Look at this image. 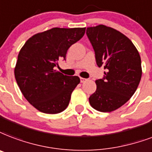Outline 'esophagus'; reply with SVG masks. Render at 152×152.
Here are the masks:
<instances>
[{
  "instance_id": "obj_1",
  "label": "esophagus",
  "mask_w": 152,
  "mask_h": 152,
  "mask_svg": "<svg viewBox=\"0 0 152 152\" xmlns=\"http://www.w3.org/2000/svg\"><path fill=\"white\" fill-rule=\"evenodd\" d=\"M86 80H87V79L82 78V77H80V82H81V83H84V82H85Z\"/></svg>"
}]
</instances>
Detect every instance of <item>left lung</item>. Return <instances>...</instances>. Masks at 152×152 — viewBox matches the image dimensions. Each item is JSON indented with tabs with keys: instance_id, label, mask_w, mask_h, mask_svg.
Returning a JSON list of instances; mask_svg holds the SVG:
<instances>
[{
	"instance_id": "obj_1",
	"label": "left lung",
	"mask_w": 152,
	"mask_h": 152,
	"mask_svg": "<svg viewBox=\"0 0 152 152\" xmlns=\"http://www.w3.org/2000/svg\"><path fill=\"white\" fill-rule=\"evenodd\" d=\"M96 61L103 66L104 77L96 80V90L89 97L94 109L111 112L127 103L136 91L142 76L140 53L132 40L106 25L87 28Z\"/></svg>"
}]
</instances>
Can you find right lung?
<instances>
[{
	"label": "right lung",
	"instance_id": "right-lung-1",
	"mask_svg": "<svg viewBox=\"0 0 152 152\" xmlns=\"http://www.w3.org/2000/svg\"><path fill=\"white\" fill-rule=\"evenodd\" d=\"M84 33L85 28H53L33 35L20 50L15 78L23 96L38 111L56 114L68 107L80 80L54 68Z\"/></svg>",
	"mask_w": 152,
	"mask_h": 152
}]
</instances>
